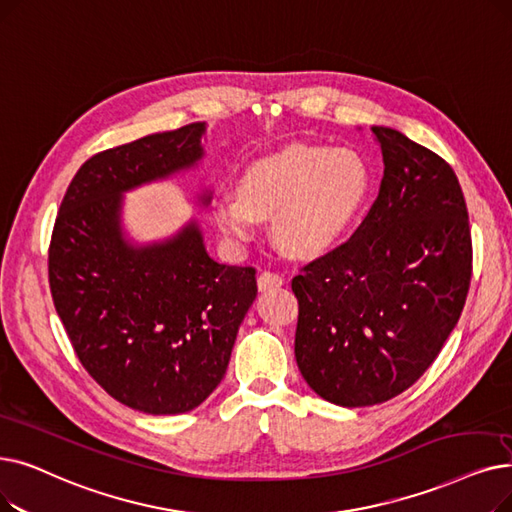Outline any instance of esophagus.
<instances>
[{"label": "esophagus", "instance_id": "1", "mask_svg": "<svg viewBox=\"0 0 512 512\" xmlns=\"http://www.w3.org/2000/svg\"><path fill=\"white\" fill-rule=\"evenodd\" d=\"M284 284V278L276 272H261L257 278V286L259 291H270V288H278Z\"/></svg>", "mask_w": 512, "mask_h": 512}]
</instances>
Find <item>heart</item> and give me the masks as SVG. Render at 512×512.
<instances>
[{"label":"heart","instance_id":"heart-1","mask_svg":"<svg viewBox=\"0 0 512 512\" xmlns=\"http://www.w3.org/2000/svg\"><path fill=\"white\" fill-rule=\"evenodd\" d=\"M372 188V171L358 150L291 144L253 161L236 192L215 201L219 232L251 242L259 219L272 217L278 247L299 259L335 249L358 221Z\"/></svg>","mask_w":512,"mask_h":512}]
</instances>
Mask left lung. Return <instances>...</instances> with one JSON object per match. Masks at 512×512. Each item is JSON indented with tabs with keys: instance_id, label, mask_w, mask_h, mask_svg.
Segmentation results:
<instances>
[{
	"instance_id": "obj_1",
	"label": "left lung",
	"mask_w": 512,
	"mask_h": 512,
	"mask_svg": "<svg viewBox=\"0 0 512 512\" xmlns=\"http://www.w3.org/2000/svg\"><path fill=\"white\" fill-rule=\"evenodd\" d=\"M379 196L355 234L293 278L295 358L343 408L383 404L439 355L473 272L469 213L454 169L402 131L374 125Z\"/></svg>"
}]
</instances>
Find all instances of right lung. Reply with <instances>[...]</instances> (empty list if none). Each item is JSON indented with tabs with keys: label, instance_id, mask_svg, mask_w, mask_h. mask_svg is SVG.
I'll return each mask as SVG.
<instances>
[{
	"label": "right lung",
	"instance_id": "obj_1",
	"mask_svg": "<svg viewBox=\"0 0 512 512\" xmlns=\"http://www.w3.org/2000/svg\"><path fill=\"white\" fill-rule=\"evenodd\" d=\"M205 131L190 123L85 161L50 242L52 299L79 362L110 397L154 416L190 412L215 391L257 297L255 268L209 257L194 219L150 244L123 232V194L196 167Z\"/></svg>",
	"mask_w": 512,
	"mask_h": 512
}]
</instances>
